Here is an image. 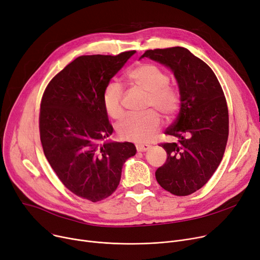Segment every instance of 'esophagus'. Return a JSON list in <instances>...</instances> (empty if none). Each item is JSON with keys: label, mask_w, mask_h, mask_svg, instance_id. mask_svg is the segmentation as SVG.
I'll return each mask as SVG.
<instances>
[{"label": "esophagus", "mask_w": 260, "mask_h": 260, "mask_svg": "<svg viewBox=\"0 0 260 260\" xmlns=\"http://www.w3.org/2000/svg\"><path fill=\"white\" fill-rule=\"evenodd\" d=\"M149 147H151V145L146 144V143H143V144L137 143V144H136V148H137L138 152H146Z\"/></svg>", "instance_id": "34e87169"}]
</instances>
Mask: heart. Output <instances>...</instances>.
<instances>
[{
    "label": "heart",
    "mask_w": 260,
    "mask_h": 260,
    "mask_svg": "<svg viewBox=\"0 0 260 260\" xmlns=\"http://www.w3.org/2000/svg\"><path fill=\"white\" fill-rule=\"evenodd\" d=\"M126 82L147 92L146 108H154L167 120L172 119L180 107L179 89L170 84L169 75L154 64L142 63L134 66L125 75ZM123 90L115 82L108 83L102 93V104L108 117L118 120L123 116ZM161 124L158 114L147 111L144 114H128L117 125L121 139L136 142L147 141Z\"/></svg>",
    "instance_id": "1"
}]
</instances>
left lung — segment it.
I'll list each match as a JSON object with an SVG mask.
<instances>
[{
	"instance_id": "1",
	"label": "left lung",
	"mask_w": 260,
	"mask_h": 260,
	"mask_svg": "<svg viewBox=\"0 0 260 260\" xmlns=\"http://www.w3.org/2000/svg\"><path fill=\"white\" fill-rule=\"evenodd\" d=\"M170 67L178 82L180 112L166 131L177 142L160 143L167 161L155 175L161 187L187 196L206 184L222 160L229 137V111L221 85L211 67L184 47L143 53Z\"/></svg>"
}]
</instances>
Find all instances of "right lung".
I'll use <instances>...</instances> for the list:
<instances>
[{
  "label": "right lung",
  "instance_id": "add662e5",
  "mask_svg": "<svg viewBox=\"0 0 260 260\" xmlns=\"http://www.w3.org/2000/svg\"><path fill=\"white\" fill-rule=\"evenodd\" d=\"M135 52L78 57L51 79L41 101L40 139L46 159L67 189L91 202L115 192L123 165L136 154L131 142L100 144L114 131L103 90Z\"/></svg>",
  "mask_w": 260,
  "mask_h": 260
}]
</instances>
